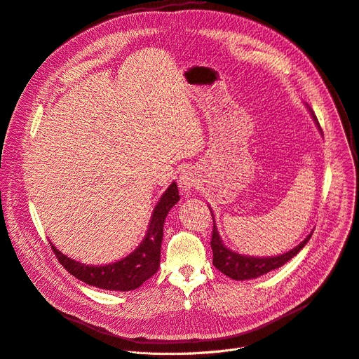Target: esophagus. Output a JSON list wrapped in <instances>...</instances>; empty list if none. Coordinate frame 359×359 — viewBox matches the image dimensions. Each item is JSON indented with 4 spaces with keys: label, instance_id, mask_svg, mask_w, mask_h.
<instances>
[{
    "label": "esophagus",
    "instance_id": "34e87169",
    "mask_svg": "<svg viewBox=\"0 0 359 359\" xmlns=\"http://www.w3.org/2000/svg\"><path fill=\"white\" fill-rule=\"evenodd\" d=\"M197 182H198L197 174L193 170H189V168L188 170H184L178 177V187L184 194H188L191 191V189L197 185Z\"/></svg>",
    "mask_w": 359,
    "mask_h": 359
}]
</instances>
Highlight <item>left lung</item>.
I'll use <instances>...</instances> for the list:
<instances>
[{"label":"left lung","instance_id":"left-lung-1","mask_svg":"<svg viewBox=\"0 0 359 359\" xmlns=\"http://www.w3.org/2000/svg\"><path fill=\"white\" fill-rule=\"evenodd\" d=\"M306 107L314 121V124L318 126V129L322 133V129L319 126L318 118L313 114L311 109L306 104ZM210 212H212V207L208 205ZM213 216V235H212V249H213V265L222 271L224 276L230 277L231 280L236 281H245V280H254L258 278L261 276H265V273L271 272L272 269H277L280 266H283L284 264H287L290 259H292L296 257L299 252L306 246V243L310 241L311 233L307 235V238L300 242L297 246H294L292 249L284 252V254L280 255H273V257H254V255H245V254H239V252L231 250L230 248H227L224 245V242L222 241L219 230L216 226V220H215V215L212 212Z\"/></svg>","mask_w":359,"mask_h":359}]
</instances>
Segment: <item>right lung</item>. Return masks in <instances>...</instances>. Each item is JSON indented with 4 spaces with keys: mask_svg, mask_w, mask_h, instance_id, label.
Wrapping results in <instances>:
<instances>
[{
    "mask_svg": "<svg viewBox=\"0 0 359 359\" xmlns=\"http://www.w3.org/2000/svg\"><path fill=\"white\" fill-rule=\"evenodd\" d=\"M178 201V187L175 182H171L154 208L143 241L133 252L120 261L104 265H88L63 255L53 243H50L52 249L59 262L82 283L109 291L136 290L146 280H149L159 268L163 223L166 215Z\"/></svg>",
    "mask_w": 359,
    "mask_h": 359,
    "instance_id": "obj_1",
    "label": "right lung"
}]
</instances>
